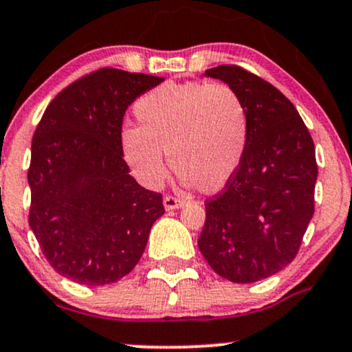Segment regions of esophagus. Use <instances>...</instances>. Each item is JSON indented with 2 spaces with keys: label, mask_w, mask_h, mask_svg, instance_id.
I'll return each instance as SVG.
<instances>
[{
  "label": "esophagus",
  "mask_w": 352,
  "mask_h": 352,
  "mask_svg": "<svg viewBox=\"0 0 352 352\" xmlns=\"http://www.w3.org/2000/svg\"><path fill=\"white\" fill-rule=\"evenodd\" d=\"M184 205H185V201L180 200V199H175V197H172V195L164 197V207H165V210H175V208L184 207Z\"/></svg>",
  "instance_id": "1"
}]
</instances>
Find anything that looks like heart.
Returning <instances> with one entry per match:
<instances>
[{
  "instance_id": "1",
  "label": "heart",
  "mask_w": 352,
  "mask_h": 352,
  "mask_svg": "<svg viewBox=\"0 0 352 352\" xmlns=\"http://www.w3.org/2000/svg\"><path fill=\"white\" fill-rule=\"evenodd\" d=\"M140 127L120 134L124 159L148 187L172 168L185 185L215 193L240 168L248 140V112L228 84L167 82L135 102Z\"/></svg>"
}]
</instances>
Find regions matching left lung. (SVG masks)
Returning a JSON list of instances; mask_svg holds the SVG:
<instances>
[{"instance_id": "1", "label": "left lung", "mask_w": 352, "mask_h": 352, "mask_svg": "<svg viewBox=\"0 0 352 352\" xmlns=\"http://www.w3.org/2000/svg\"><path fill=\"white\" fill-rule=\"evenodd\" d=\"M204 76L238 92L248 112V140L225 192L207 200L199 248L225 280H265L294 260L313 218L314 142L296 107L270 82L238 66Z\"/></svg>"}]
</instances>
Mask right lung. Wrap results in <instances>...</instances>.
I'll return each instance as SVG.
<instances>
[{"label": "right lung", "instance_id": "obj_1", "mask_svg": "<svg viewBox=\"0 0 352 352\" xmlns=\"http://www.w3.org/2000/svg\"><path fill=\"white\" fill-rule=\"evenodd\" d=\"M162 80L104 67L60 91L36 127L30 227L67 280L102 286L124 278L165 213L162 195L129 173L120 145L127 107Z\"/></svg>", "mask_w": 352, "mask_h": 352}]
</instances>
